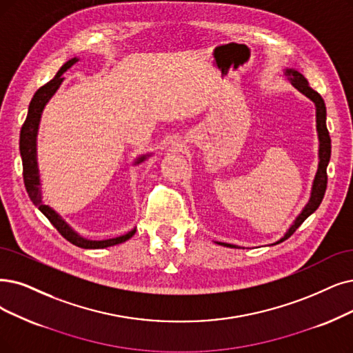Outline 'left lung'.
<instances>
[{
    "instance_id": "8db88e82",
    "label": "left lung",
    "mask_w": 353,
    "mask_h": 353,
    "mask_svg": "<svg viewBox=\"0 0 353 353\" xmlns=\"http://www.w3.org/2000/svg\"><path fill=\"white\" fill-rule=\"evenodd\" d=\"M284 77L291 82V85L301 92L304 97H307L310 101H312L316 107V130H317V137H319V165H317V172L313 179V185H312V192H310V199L308 203L304 205L301 210V213L295 217L292 224L287 229L284 236L276 241L275 243L271 245H278L281 242H284L285 239H288L295 230H297L301 223L308 217L312 216L314 211L319 208L324 192H326L327 187V174L326 169L330 161V152H332V145H330V136L327 132V125H326V104H324L323 98L319 92H316L312 87L308 85V81L304 78L301 72H299L297 69L294 68H285L284 69ZM217 245L225 246V248H241L237 245L232 243H224V242H216Z\"/></svg>"
}]
</instances>
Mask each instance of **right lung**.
Returning a JSON list of instances; mask_svg holds the SVG:
<instances>
[{
    "mask_svg": "<svg viewBox=\"0 0 353 353\" xmlns=\"http://www.w3.org/2000/svg\"><path fill=\"white\" fill-rule=\"evenodd\" d=\"M78 61L79 58H72L70 61H68L58 70V74L54 75V78L49 81L46 85L39 88L32 98L29 112H27V119L20 132V154L23 161V178H24V185H26L27 194H29L32 203L49 219V221L54 225L56 230H58L68 242L82 249H104V248H110V246H114L129 241V239L136 233V228H133L130 232L124 233L121 236L103 239V241H94V239L83 237L82 234H79L78 232H75L72 228H70V225L61 217V214L56 213L50 205H46L43 203V195H41V179H40V169L37 162V134H39L41 114H43V110L46 104L50 101V98L62 85V82L65 79L62 75L69 68H72ZM150 157L152 153L140 154V157L134 159L133 165H140Z\"/></svg>",
    "mask_w": 353,
    "mask_h": 353,
    "instance_id": "add662e5",
    "label": "right lung"
}]
</instances>
